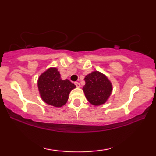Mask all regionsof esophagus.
Returning a JSON list of instances; mask_svg holds the SVG:
<instances>
[{
  "instance_id": "esophagus-1",
  "label": "esophagus",
  "mask_w": 156,
  "mask_h": 156,
  "mask_svg": "<svg viewBox=\"0 0 156 156\" xmlns=\"http://www.w3.org/2000/svg\"><path fill=\"white\" fill-rule=\"evenodd\" d=\"M74 84L76 85V87H80V83H79L78 82H74Z\"/></svg>"
}]
</instances>
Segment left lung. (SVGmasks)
<instances>
[{
    "mask_svg": "<svg viewBox=\"0 0 156 156\" xmlns=\"http://www.w3.org/2000/svg\"><path fill=\"white\" fill-rule=\"evenodd\" d=\"M83 87L85 97L91 104L99 106L105 103L110 97L112 85L108 78L101 72L94 71L84 78Z\"/></svg>",
    "mask_w": 156,
    "mask_h": 156,
    "instance_id": "8db88e82",
    "label": "left lung"
}]
</instances>
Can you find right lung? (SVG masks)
I'll return each instance as SVG.
<instances>
[{
  "label": "right lung",
  "mask_w": 156,
  "mask_h": 156,
  "mask_svg": "<svg viewBox=\"0 0 156 156\" xmlns=\"http://www.w3.org/2000/svg\"><path fill=\"white\" fill-rule=\"evenodd\" d=\"M37 86L42 99L49 105L61 107L67 103L75 85L68 80H62L57 68H50L40 76Z\"/></svg>",
  "instance_id": "1"
}]
</instances>
